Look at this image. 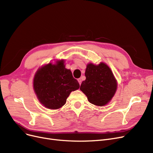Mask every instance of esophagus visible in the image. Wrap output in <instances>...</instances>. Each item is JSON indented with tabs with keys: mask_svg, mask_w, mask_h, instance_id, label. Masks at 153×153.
<instances>
[{
	"mask_svg": "<svg viewBox=\"0 0 153 153\" xmlns=\"http://www.w3.org/2000/svg\"><path fill=\"white\" fill-rule=\"evenodd\" d=\"M77 81H78L79 83V84H81L82 80H81V78H79V79H77Z\"/></svg>",
	"mask_w": 153,
	"mask_h": 153,
	"instance_id": "obj_1",
	"label": "esophagus"
}]
</instances>
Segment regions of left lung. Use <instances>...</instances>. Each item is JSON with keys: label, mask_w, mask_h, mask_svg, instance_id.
<instances>
[{"label": "left lung", "mask_w": 153, "mask_h": 153, "mask_svg": "<svg viewBox=\"0 0 153 153\" xmlns=\"http://www.w3.org/2000/svg\"><path fill=\"white\" fill-rule=\"evenodd\" d=\"M86 80L80 87L90 103L99 106L108 104L115 95L117 81L110 68L104 62L98 65L89 63L85 72Z\"/></svg>", "instance_id": "left-lung-1"}]
</instances>
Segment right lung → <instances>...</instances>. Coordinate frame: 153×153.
Listing matches in <instances>:
<instances>
[{"instance_id":"add662e5","label":"right lung","mask_w":153,"mask_h":153,"mask_svg":"<svg viewBox=\"0 0 153 153\" xmlns=\"http://www.w3.org/2000/svg\"><path fill=\"white\" fill-rule=\"evenodd\" d=\"M64 60L49 63L39 68L33 79V89L39 102L51 110L60 108L72 91L79 88V84L67 69Z\"/></svg>"}]
</instances>
